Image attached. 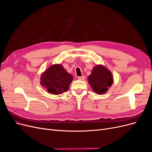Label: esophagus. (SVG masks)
Here are the masks:
<instances>
[{
    "label": "esophagus",
    "mask_w": 152,
    "mask_h": 152,
    "mask_svg": "<svg viewBox=\"0 0 152 152\" xmlns=\"http://www.w3.org/2000/svg\"><path fill=\"white\" fill-rule=\"evenodd\" d=\"M78 79L80 80H84L85 79V76L84 75H82V76L78 77Z\"/></svg>",
    "instance_id": "1"
}]
</instances>
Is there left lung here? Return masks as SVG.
I'll use <instances>...</instances> for the list:
<instances>
[{
  "mask_svg": "<svg viewBox=\"0 0 152 152\" xmlns=\"http://www.w3.org/2000/svg\"><path fill=\"white\" fill-rule=\"evenodd\" d=\"M88 81L93 91L99 94L107 91L113 83L111 72L102 65L95 66L91 74L88 77Z\"/></svg>",
  "mask_w": 152,
  "mask_h": 152,
  "instance_id": "left-lung-1",
  "label": "left lung"
}]
</instances>
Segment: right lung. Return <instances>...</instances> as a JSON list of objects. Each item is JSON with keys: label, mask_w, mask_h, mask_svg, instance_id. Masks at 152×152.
Returning a JSON list of instances; mask_svg holds the SVG:
<instances>
[{"label": "right lung", "mask_w": 152, "mask_h": 152, "mask_svg": "<svg viewBox=\"0 0 152 152\" xmlns=\"http://www.w3.org/2000/svg\"><path fill=\"white\" fill-rule=\"evenodd\" d=\"M73 77L61 65H54L41 76L40 83L50 93L60 94L68 90Z\"/></svg>", "instance_id": "add662e5"}]
</instances>
